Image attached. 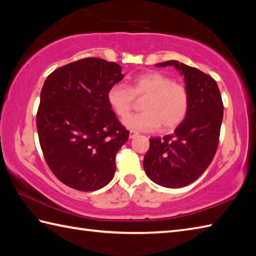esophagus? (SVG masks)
Instances as JSON below:
<instances>
[{
    "label": "esophagus",
    "mask_w": 256,
    "mask_h": 256,
    "mask_svg": "<svg viewBox=\"0 0 256 256\" xmlns=\"http://www.w3.org/2000/svg\"><path fill=\"white\" fill-rule=\"evenodd\" d=\"M138 133L136 132H134V131H130V138H136L138 136Z\"/></svg>",
    "instance_id": "esophagus-1"
}]
</instances>
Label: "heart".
<instances>
[{"mask_svg": "<svg viewBox=\"0 0 256 256\" xmlns=\"http://www.w3.org/2000/svg\"><path fill=\"white\" fill-rule=\"evenodd\" d=\"M108 102L120 118H125L134 106L135 99H142V112L128 116L125 126L132 131H162L177 128L186 118L189 94L184 84L160 72H148L134 77L130 86L114 84L108 90Z\"/></svg>", "mask_w": 256, "mask_h": 256, "instance_id": "1", "label": "heart"}]
</instances>
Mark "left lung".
<instances>
[{"mask_svg":"<svg viewBox=\"0 0 256 256\" xmlns=\"http://www.w3.org/2000/svg\"><path fill=\"white\" fill-rule=\"evenodd\" d=\"M156 66H174L184 74L189 108L172 134L150 138L144 170L160 186L180 188L202 175L214 160L219 145L224 102L216 80L199 69L175 60Z\"/></svg>","mask_w":256,"mask_h":256,"instance_id":"obj_1","label":"left lung"}]
</instances>
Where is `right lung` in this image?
Instances as JSON below:
<instances>
[{
  "instance_id": "right-lung-1",
  "label": "right lung",
  "mask_w": 256,
  "mask_h": 256,
  "mask_svg": "<svg viewBox=\"0 0 256 256\" xmlns=\"http://www.w3.org/2000/svg\"><path fill=\"white\" fill-rule=\"evenodd\" d=\"M122 67L84 58L48 76L36 124L48 167L62 184L94 192L112 180L116 156L130 132L108 102V90L123 79Z\"/></svg>"
}]
</instances>
